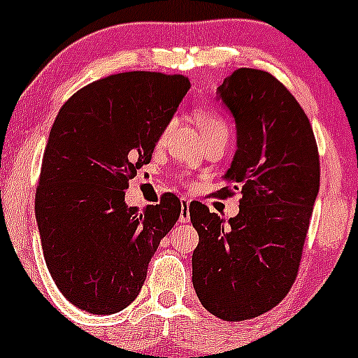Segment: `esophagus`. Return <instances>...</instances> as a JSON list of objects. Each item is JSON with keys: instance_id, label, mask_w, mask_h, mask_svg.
<instances>
[{"instance_id": "1", "label": "esophagus", "mask_w": 358, "mask_h": 358, "mask_svg": "<svg viewBox=\"0 0 358 358\" xmlns=\"http://www.w3.org/2000/svg\"><path fill=\"white\" fill-rule=\"evenodd\" d=\"M190 220V211H189V201L182 199V211H180V222L187 223Z\"/></svg>"}]
</instances>
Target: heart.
Listing matches in <instances>:
<instances>
[{
  "mask_svg": "<svg viewBox=\"0 0 358 358\" xmlns=\"http://www.w3.org/2000/svg\"><path fill=\"white\" fill-rule=\"evenodd\" d=\"M197 122H199L204 138L211 135H223L229 138L230 126L229 122H227V119L223 117L218 110L209 109V107H202V109L197 110ZM171 128H173V121L166 122L164 128H162L161 133H159V138H157L159 143L164 142L166 136H168L169 131H171Z\"/></svg>",
  "mask_w": 358,
  "mask_h": 358,
  "instance_id": "obj_1",
  "label": "heart"
}]
</instances>
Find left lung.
Segmentation results:
<instances>
[{"instance_id": "obj_1", "label": "left lung", "mask_w": 358, "mask_h": 358, "mask_svg": "<svg viewBox=\"0 0 358 358\" xmlns=\"http://www.w3.org/2000/svg\"><path fill=\"white\" fill-rule=\"evenodd\" d=\"M218 93L236 119L237 152L216 197H243L227 225L202 202L190 204L199 234L192 282L209 313L241 322L279 305L298 277L320 161L305 110L272 74L237 69Z\"/></svg>"}]
</instances>
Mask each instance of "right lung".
Listing matches in <instances>:
<instances>
[{
	"label": "right lung",
	"instance_id": "obj_1",
	"mask_svg": "<svg viewBox=\"0 0 358 358\" xmlns=\"http://www.w3.org/2000/svg\"><path fill=\"white\" fill-rule=\"evenodd\" d=\"M189 78L119 72L76 92L50 131L36 189L46 266L78 308L110 315L138 296L162 237L180 218L171 192L138 213L124 202L136 169L189 92Z\"/></svg>",
	"mask_w": 358,
	"mask_h": 358
}]
</instances>
